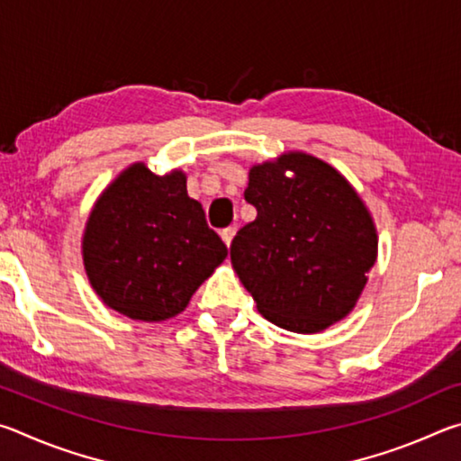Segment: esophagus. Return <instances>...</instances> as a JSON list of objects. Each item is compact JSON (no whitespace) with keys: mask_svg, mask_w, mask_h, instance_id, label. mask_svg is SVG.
<instances>
[{"mask_svg":"<svg viewBox=\"0 0 461 461\" xmlns=\"http://www.w3.org/2000/svg\"><path fill=\"white\" fill-rule=\"evenodd\" d=\"M220 236H221V240H223V244L230 248L233 236H236V228H225V230L220 231Z\"/></svg>","mask_w":461,"mask_h":461,"instance_id":"esophagus-1","label":"esophagus"}]
</instances>
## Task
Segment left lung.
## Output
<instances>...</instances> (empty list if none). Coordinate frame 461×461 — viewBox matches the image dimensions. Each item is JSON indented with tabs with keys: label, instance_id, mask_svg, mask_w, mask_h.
<instances>
[{
	"label": "left lung",
	"instance_id": "left-lung-1",
	"mask_svg": "<svg viewBox=\"0 0 461 461\" xmlns=\"http://www.w3.org/2000/svg\"><path fill=\"white\" fill-rule=\"evenodd\" d=\"M244 197L258 215L233 238L230 256L260 313L294 333L346 317L378 252L354 186L315 156L288 152L249 168Z\"/></svg>",
	"mask_w": 461,
	"mask_h": 461
}]
</instances>
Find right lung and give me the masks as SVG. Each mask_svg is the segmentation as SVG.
<instances>
[{"label":"right lung","instance_id":"1","mask_svg":"<svg viewBox=\"0 0 461 461\" xmlns=\"http://www.w3.org/2000/svg\"><path fill=\"white\" fill-rule=\"evenodd\" d=\"M228 256L186 176L154 175L136 162L101 193L83 236L89 283L107 307L138 321L185 311Z\"/></svg>","mask_w":461,"mask_h":461}]
</instances>
